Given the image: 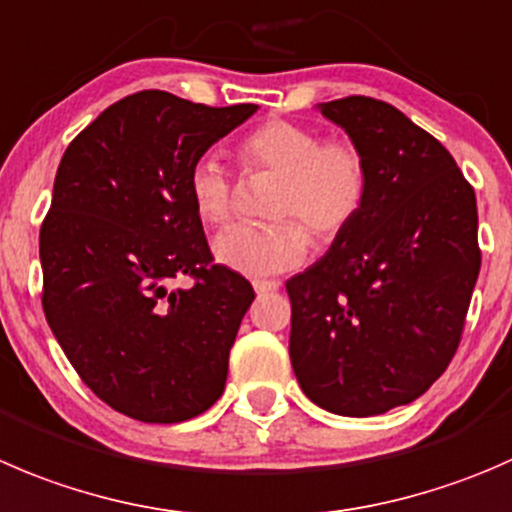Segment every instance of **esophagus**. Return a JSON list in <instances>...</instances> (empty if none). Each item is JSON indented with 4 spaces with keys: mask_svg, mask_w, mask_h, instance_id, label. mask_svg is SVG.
<instances>
[{
    "mask_svg": "<svg viewBox=\"0 0 512 512\" xmlns=\"http://www.w3.org/2000/svg\"><path fill=\"white\" fill-rule=\"evenodd\" d=\"M252 287H255L257 295H265V292H275L280 287L277 280H252Z\"/></svg>",
    "mask_w": 512,
    "mask_h": 512,
    "instance_id": "1",
    "label": "esophagus"
}]
</instances>
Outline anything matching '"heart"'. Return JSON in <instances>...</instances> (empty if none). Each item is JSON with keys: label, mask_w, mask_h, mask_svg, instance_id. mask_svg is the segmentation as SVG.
<instances>
[{"label": "heart", "mask_w": 512, "mask_h": 512, "mask_svg": "<svg viewBox=\"0 0 512 512\" xmlns=\"http://www.w3.org/2000/svg\"><path fill=\"white\" fill-rule=\"evenodd\" d=\"M247 172L282 175L267 225H232L215 237V257L230 270L270 277L295 270L320 240H335L360 215L367 197V162L355 145L325 137L307 124L272 119L242 137L237 147ZM187 192L207 225H222L232 212V180L215 155H202L187 172Z\"/></svg>", "instance_id": "b5f03b06"}]
</instances>
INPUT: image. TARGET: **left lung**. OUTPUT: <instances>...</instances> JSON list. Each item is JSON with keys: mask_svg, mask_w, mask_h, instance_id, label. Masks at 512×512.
<instances>
[{"mask_svg": "<svg viewBox=\"0 0 512 512\" xmlns=\"http://www.w3.org/2000/svg\"><path fill=\"white\" fill-rule=\"evenodd\" d=\"M367 162L360 215L287 280L290 360L302 393L345 418L388 413L458 350L480 272L475 192L453 155L393 104H317Z\"/></svg>", "mask_w": 512, "mask_h": 512, "instance_id": "obj_1", "label": "left lung"}]
</instances>
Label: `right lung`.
Listing matches in <instances>:
<instances>
[{
	"label": "right lung",
	"instance_id": "right-lung-1",
	"mask_svg": "<svg viewBox=\"0 0 512 512\" xmlns=\"http://www.w3.org/2000/svg\"><path fill=\"white\" fill-rule=\"evenodd\" d=\"M255 112L147 89L104 109L59 162L39 230L44 315L84 385L127 418L182 423L225 390L255 290L212 265L187 172ZM182 276L193 285L172 288Z\"/></svg>",
	"mask_w": 512,
	"mask_h": 512
}]
</instances>
